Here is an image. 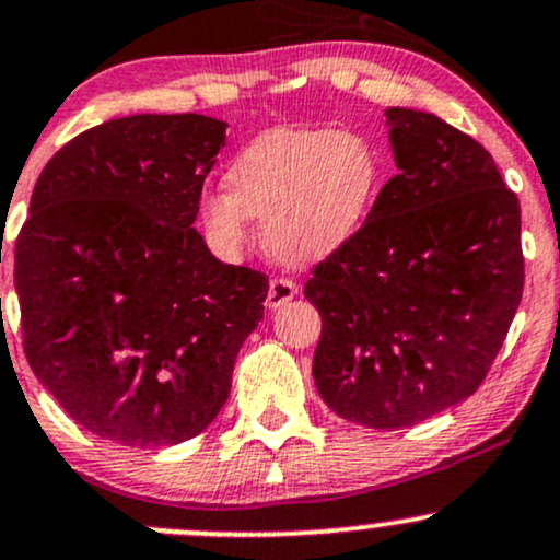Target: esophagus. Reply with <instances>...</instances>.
Here are the masks:
<instances>
[{
  "label": "esophagus",
  "instance_id": "1",
  "mask_svg": "<svg viewBox=\"0 0 560 560\" xmlns=\"http://www.w3.org/2000/svg\"><path fill=\"white\" fill-rule=\"evenodd\" d=\"M294 294H298V284H294V281H290V279H270L266 305L270 311L284 308V305L290 303Z\"/></svg>",
  "mask_w": 560,
  "mask_h": 560
}]
</instances>
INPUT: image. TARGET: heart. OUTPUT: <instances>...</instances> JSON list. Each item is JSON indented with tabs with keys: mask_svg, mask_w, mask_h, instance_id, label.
Returning a JSON list of instances; mask_svg holds the SVG:
<instances>
[{
	"mask_svg": "<svg viewBox=\"0 0 560 560\" xmlns=\"http://www.w3.org/2000/svg\"><path fill=\"white\" fill-rule=\"evenodd\" d=\"M225 180L231 190L201 199L212 247L242 255L255 218L281 262L308 266L346 247L361 229L377 199L380 162L353 132L276 127L238 151Z\"/></svg>",
	"mask_w": 560,
	"mask_h": 560,
	"instance_id": "obj_1",
	"label": "heart"
}]
</instances>
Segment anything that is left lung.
Returning a JSON list of instances; mask_svg holds the SVG:
<instances>
[{"label":"left lung","mask_w":560,"mask_h":560,"mask_svg":"<svg viewBox=\"0 0 560 560\" xmlns=\"http://www.w3.org/2000/svg\"><path fill=\"white\" fill-rule=\"evenodd\" d=\"M398 175L353 238L313 268V380L342 420L409 428L465 401L524 292L518 196L491 153L425 110L388 108Z\"/></svg>","instance_id":"left-lung-1"}]
</instances>
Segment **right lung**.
<instances>
[{
	"instance_id": "obj_1",
	"label": "right lung",
	"mask_w": 560,
	"mask_h": 560,
	"mask_svg": "<svg viewBox=\"0 0 560 560\" xmlns=\"http://www.w3.org/2000/svg\"><path fill=\"white\" fill-rule=\"evenodd\" d=\"M225 121L135 114L42 170L15 242L23 350L71 420L125 446L194 439L229 401L268 279L194 229Z\"/></svg>"
}]
</instances>
